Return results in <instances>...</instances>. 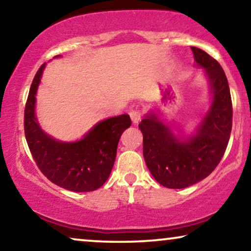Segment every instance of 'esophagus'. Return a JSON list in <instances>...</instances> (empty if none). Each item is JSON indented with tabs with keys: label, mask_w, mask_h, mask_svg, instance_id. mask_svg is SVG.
<instances>
[{
	"label": "esophagus",
	"mask_w": 251,
	"mask_h": 251,
	"mask_svg": "<svg viewBox=\"0 0 251 251\" xmlns=\"http://www.w3.org/2000/svg\"><path fill=\"white\" fill-rule=\"evenodd\" d=\"M129 114H130V118H131L133 123H138L140 121V119H142V111L138 108L131 109V111L129 112Z\"/></svg>",
	"instance_id": "1"
}]
</instances>
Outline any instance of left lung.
<instances>
[{
  "label": "left lung",
  "instance_id": "left-lung-1",
  "mask_svg": "<svg viewBox=\"0 0 251 251\" xmlns=\"http://www.w3.org/2000/svg\"><path fill=\"white\" fill-rule=\"evenodd\" d=\"M191 49L205 70L212 91L211 107L197 135L181 142L152 113L139 123L146 166L157 183L168 188H185L209 176L221 162L232 130V99L224 71L203 50Z\"/></svg>",
  "mask_w": 251,
  "mask_h": 251
}]
</instances>
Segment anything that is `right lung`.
I'll return each mask as SVG.
<instances>
[{
    "label": "right lung",
    "instance_id": "obj_1",
    "mask_svg": "<svg viewBox=\"0 0 251 251\" xmlns=\"http://www.w3.org/2000/svg\"><path fill=\"white\" fill-rule=\"evenodd\" d=\"M44 66L39 68L27 97L24 129L33 159L44 176L73 192H91L107 180L114 166L122 132L131 126L128 114L99 122L81 140L58 142L42 131L36 121L35 95Z\"/></svg>",
    "mask_w": 251,
    "mask_h": 251
}]
</instances>
